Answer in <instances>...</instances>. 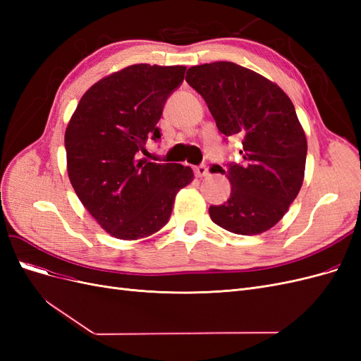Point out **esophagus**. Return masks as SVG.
<instances>
[{"mask_svg":"<svg viewBox=\"0 0 361 361\" xmlns=\"http://www.w3.org/2000/svg\"><path fill=\"white\" fill-rule=\"evenodd\" d=\"M194 173H195V176H197V178H204V176H207V173H209V170H207V167L204 166V164H200V166H195L194 167Z\"/></svg>","mask_w":361,"mask_h":361,"instance_id":"obj_1","label":"esophagus"}]
</instances>
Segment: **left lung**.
I'll return each instance as SVG.
<instances>
[{
	"mask_svg": "<svg viewBox=\"0 0 361 361\" xmlns=\"http://www.w3.org/2000/svg\"><path fill=\"white\" fill-rule=\"evenodd\" d=\"M224 137H243V162L218 166L231 197L211 206L212 221L236 235L276 226L304 179L307 141L289 96L274 82L232 61L206 63L187 72Z\"/></svg>",
	"mask_w": 361,
	"mask_h": 361,
	"instance_id": "left-lung-1",
	"label": "left lung"
}]
</instances>
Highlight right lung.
Wrapping results in <instances>:
<instances>
[{
  "label": "right lung",
  "mask_w": 361,
  "mask_h": 361,
  "mask_svg": "<svg viewBox=\"0 0 361 361\" xmlns=\"http://www.w3.org/2000/svg\"><path fill=\"white\" fill-rule=\"evenodd\" d=\"M185 66L134 64L84 93L64 134L68 174L85 209L105 232L138 239L167 224L174 197L192 180L191 167L138 159Z\"/></svg>",
  "instance_id": "right-lung-1"
}]
</instances>
